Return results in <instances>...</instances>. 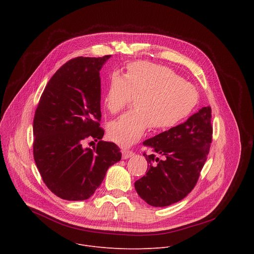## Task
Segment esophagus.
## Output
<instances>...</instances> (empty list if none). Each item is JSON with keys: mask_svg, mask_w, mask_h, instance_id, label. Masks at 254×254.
<instances>
[{"mask_svg": "<svg viewBox=\"0 0 254 254\" xmlns=\"http://www.w3.org/2000/svg\"><path fill=\"white\" fill-rule=\"evenodd\" d=\"M122 154H123V159H128L134 155V153L132 151L127 150V149H123Z\"/></svg>", "mask_w": 254, "mask_h": 254, "instance_id": "esophagus-1", "label": "esophagus"}]
</instances>
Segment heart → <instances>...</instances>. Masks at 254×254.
I'll list each match as a JSON object with an SVG mask.
<instances>
[{
    "instance_id": "b5f03b06",
    "label": "heart",
    "mask_w": 254,
    "mask_h": 254,
    "mask_svg": "<svg viewBox=\"0 0 254 254\" xmlns=\"http://www.w3.org/2000/svg\"><path fill=\"white\" fill-rule=\"evenodd\" d=\"M135 98V111L108 125V136L122 146H130L152 127L168 130L186 120L198 101L196 88L169 67L136 61L127 66L125 76L112 74L104 95V105L119 114Z\"/></svg>"
}]
</instances>
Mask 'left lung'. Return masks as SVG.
Wrapping results in <instances>:
<instances>
[{"mask_svg":"<svg viewBox=\"0 0 254 254\" xmlns=\"http://www.w3.org/2000/svg\"><path fill=\"white\" fill-rule=\"evenodd\" d=\"M211 118V107H202L185 123L143 141L155 153H143L148 172L134 183L144 202L166 207L184 199L194 189L212 142Z\"/></svg>","mask_w":254,"mask_h":254,"instance_id":"8db88e82","label":"left lung"}]
</instances>
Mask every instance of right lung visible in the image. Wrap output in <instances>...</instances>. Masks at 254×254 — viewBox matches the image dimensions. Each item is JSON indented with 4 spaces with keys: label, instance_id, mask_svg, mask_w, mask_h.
I'll use <instances>...</instances> for the list:
<instances>
[{
    "label": "right lung",
    "instance_id": "add662e5",
    "mask_svg": "<svg viewBox=\"0 0 254 254\" xmlns=\"http://www.w3.org/2000/svg\"><path fill=\"white\" fill-rule=\"evenodd\" d=\"M108 58L67 61L47 83L36 108L34 160L48 189L64 200L88 199L107 169L122 159L115 142L101 140L104 130L99 127V71ZM86 139L98 140L97 147L84 148Z\"/></svg>",
    "mask_w": 254,
    "mask_h": 254
}]
</instances>
